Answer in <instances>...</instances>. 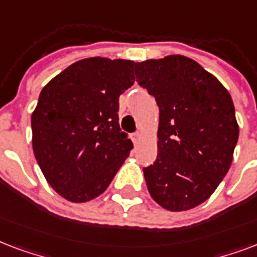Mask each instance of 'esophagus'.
Wrapping results in <instances>:
<instances>
[{
	"label": "esophagus",
	"instance_id": "obj_1",
	"mask_svg": "<svg viewBox=\"0 0 257 257\" xmlns=\"http://www.w3.org/2000/svg\"><path fill=\"white\" fill-rule=\"evenodd\" d=\"M141 133H134V134H131V141L134 142V145H138L139 141H141Z\"/></svg>",
	"mask_w": 257,
	"mask_h": 257
}]
</instances>
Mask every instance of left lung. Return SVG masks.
<instances>
[{"label": "left lung", "mask_w": 257, "mask_h": 257, "mask_svg": "<svg viewBox=\"0 0 257 257\" xmlns=\"http://www.w3.org/2000/svg\"><path fill=\"white\" fill-rule=\"evenodd\" d=\"M135 79L160 107L158 156L143 168L149 193L172 212L196 208L233 160L238 124L232 97L212 73L181 55L135 63Z\"/></svg>", "instance_id": "left-lung-1"}]
</instances>
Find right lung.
Segmentation results:
<instances>
[{"label": "right lung", "instance_id": "add662e5", "mask_svg": "<svg viewBox=\"0 0 257 257\" xmlns=\"http://www.w3.org/2000/svg\"><path fill=\"white\" fill-rule=\"evenodd\" d=\"M131 60L76 61L40 92L32 146L48 184L71 202L104 192L133 149L119 127V96L134 84Z\"/></svg>", "mask_w": 257, "mask_h": 257}]
</instances>
